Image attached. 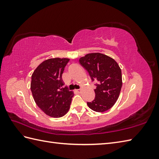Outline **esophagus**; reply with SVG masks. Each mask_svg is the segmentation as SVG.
I'll use <instances>...</instances> for the list:
<instances>
[{
  "label": "esophagus",
  "instance_id": "esophagus-1",
  "mask_svg": "<svg viewBox=\"0 0 159 159\" xmlns=\"http://www.w3.org/2000/svg\"><path fill=\"white\" fill-rule=\"evenodd\" d=\"M80 91H81V89H76V92H77L78 93H80Z\"/></svg>",
  "mask_w": 159,
  "mask_h": 159
}]
</instances>
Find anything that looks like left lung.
<instances>
[{
	"instance_id": "obj_1",
	"label": "left lung",
	"mask_w": 159,
	"mask_h": 159,
	"mask_svg": "<svg viewBox=\"0 0 159 159\" xmlns=\"http://www.w3.org/2000/svg\"><path fill=\"white\" fill-rule=\"evenodd\" d=\"M79 62L89 72L92 81H96V97L87 105L96 112L110 109L119 98L122 86L119 65L113 58L99 52L87 54L80 57Z\"/></svg>"
}]
</instances>
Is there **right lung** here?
Returning <instances> with one entry per match:
<instances>
[{"mask_svg": "<svg viewBox=\"0 0 159 159\" xmlns=\"http://www.w3.org/2000/svg\"><path fill=\"white\" fill-rule=\"evenodd\" d=\"M69 61L58 57L47 59L37 67L31 76L33 98L48 116L63 117L70 109L74 94L67 87H63L62 80V74Z\"/></svg>", "mask_w": 159, "mask_h": 159, "instance_id": "right-lung-1", "label": "right lung"}]
</instances>
